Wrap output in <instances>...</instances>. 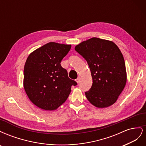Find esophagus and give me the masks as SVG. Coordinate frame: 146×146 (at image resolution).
Listing matches in <instances>:
<instances>
[{"instance_id": "esophagus-1", "label": "esophagus", "mask_w": 146, "mask_h": 146, "mask_svg": "<svg viewBox=\"0 0 146 146\" xmlns=\"http://www.w3.org/2000/svg\"><path fill=\"white\" fill-rule=\"evenodd\" d=\"M80 76H78V77H77V78L76 79V82L77 83H79V82H80Z\"/></svg>"}]
</instances>
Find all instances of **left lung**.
I'll use <instances>...</instances> for the list:
<instances>
[{"label": "left lung", "instance_id": "obj_1", "mask_svg": "<svg viewBox=\"0 0 146 146\" xmlns=\"http://www.w3.org/2000/svg\"><path fill=\"white\" fill-rule=\"evenodd\" d=\"M90 66L92 85L85 92L87 99L98 108H107L117 101L125 88L127 72L125 61L115 43L92 38L75 47Z\"/></svg>", "mask_w": 146, "mask_h": 146}]
</instances>
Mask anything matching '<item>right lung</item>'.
Returning a JSON list of instances; mask_svg holds the SVG:
<instances>
[{
    "label": "right lung",
    "instance_id": "right-lung-1",
    "mask_svg": "<svg viewBox=\"0 0 146 146\" xmlns=\"http://www.w3.org/2000/svg\"><path fill=\"white\" fill-rule=\"evenodd\" d=\"M70 48V44L50 42L29 55L24 66V88L38 108L56 110L68 99L71 86L77 85L60 64Z\"/></svg>",
    "mask_w": 146,
    "mask_h": 146
}]
</instances>
